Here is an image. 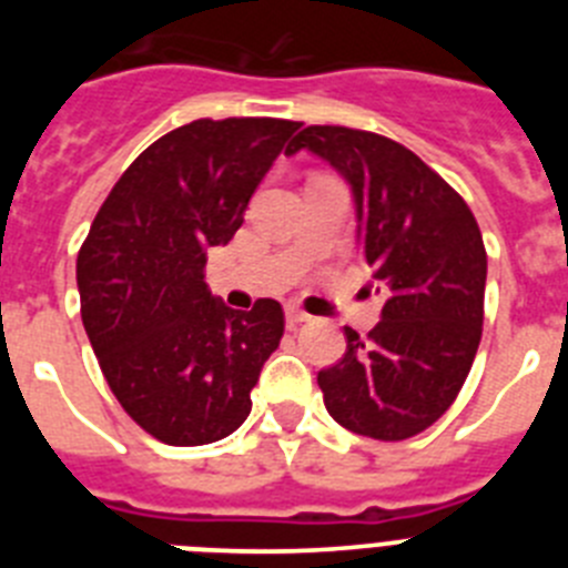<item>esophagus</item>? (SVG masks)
<instances>
[{
	"label": "esophagus",
	"instance_id": "esophagus-1",
	"mask_svg": "<svg viewBox=\"0 0 568 568\" xmlns=\"http://www.w3.org/2000/svg\"><path fill=\"white\" fill-rule=\"evenodd\" d=\"M287 327H298V324H304V321H310V315L304 313V310L298 307H287Z\"/></svg>",
	"mask_w": 568,
	"mask_h": 568
}]
</instances>
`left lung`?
<instances>
[{"label": "left lung", "instance_id": "left-lung-1", "mask_svg": "<svg viewBox=\"0 0 568 568\" xmlns=\"http://www.w3.org/2000/svg\"><path fill=\"white\" fill-rule=\"evenodd\" d=\"M310 150L349 184L358 247L384 295L369 338L344 327L346 353L318 373L327 413L349 433L404 440L460 393L480 344L486 250L466 202L413 150L378 133L313 124Z\"/></svg>", "mask_w": 568, "mask_h": 568}]
</instances>
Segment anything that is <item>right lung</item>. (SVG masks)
I'll use <instances>...</instances> for the list:
<instances>
[{
    "mask_svg": "<svg viewBox=\"0 0 568 568\" xmlns=\"http://www.w3.org/2000/svg\"><path fill=\"white\" fill-rule=\"evenodd\" d=\"M287 119H199L150 144L110 190L77 258L82 324L110 389L170 446L227 438L278 346L284 313L230 310L204 281L284 142Z\"/></svg>",
    "mask_w": 568,
    "mask_h": 568,
    "instance_id": "1",
    "label": "right lung"
}]
</instances>
